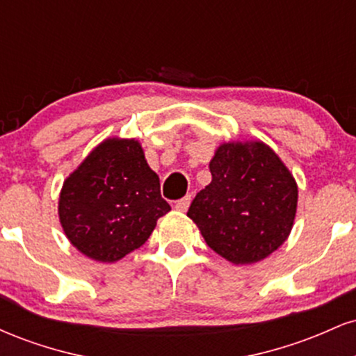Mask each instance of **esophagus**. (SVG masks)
<instances>
[{
    "label": "esophagus",
    "mask_w": 356,
    "mask_h": 356,
    "mask_svg": "<svg viewBox=\"0 0 356 356\" xmlns=\"http://www.w3.org/2000/svg\"><path fill=\"white\" fill-rule=\"evenodd\" d=\"M189 204H191V195H186V197H182L181 201L175 202V209L181 211V212H186L189 209Z\"/></svg>",
    "instance_id": "1"
}]
</instances>
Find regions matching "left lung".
Masks as SVG:
<instances>
[{
  "label": "left lung",
  "instance_id": "left-lung-1",
  "mask_svg": "<svg viewBox=\"0 0 356 356\" xmlns=\"http://www.w3.org/2000/svg\"><path fill=\"white\" fill-rule=\"evenodd\" d=\"M209 169L212 181L187 216L207 246L231 263L264 259L291 232L298 202L293 175L263 142L222 144Z\"/></svg>",
  "mask_w": 356,
  "mask_h": 356
}]
</instances>
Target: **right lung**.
Wrapping results in <instances>:
<instances>
[{
    "mask_svg": "<svg viewBox=\"0 0 356 356\" xmlns=\"http://www.w3.org/2000/svg\"><path fill=\"white\" fill-rule=\"evenodd\" d=\"M170 206L137 140L110 138L63 184L60 222L70 243L102 263L140 248Z\"/></svg>",
    "mask_w": 356,
    "mask_h": 356,
    "instance_id": "1",
    "label": "right lung"
}]
</instances>
